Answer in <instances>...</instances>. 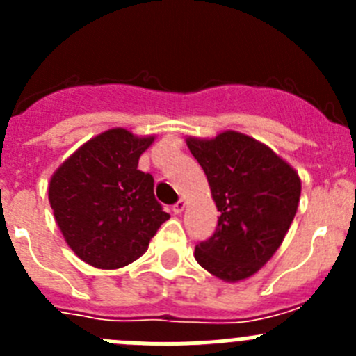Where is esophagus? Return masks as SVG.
I'll return each mask as SVG.
<instances>
[{"label":"esophagus","mask_w":356,"mask_h":356,"mask_svg":"<svg viewBox=\"0 0 356 356\" xmlns=\"http://www.w3.org/2000/svg\"><path fill=\"white\" fill-rule=\"evenodd\" d=\"M185 207H187L185 200H180V201H178V203H176L175 207H172V212H175V213H181L185 210Z\"/></svg>","instance_id":"esophagus-1"}]
</instances>
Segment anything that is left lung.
Instances as JSON below:
<instances>
[{"instance_id":"8db88e82","label":"left lung","mask_w":356,"mask_h":356,"mask_svg":"<svg viewBox=\"0 0 356 356\" xmlns=\"http://www.w3.org/2000/svg\"><path fill=\"white\" fill-rule=\"evenodd\" d=\"M221 212L216 234L200 242L194 259L216 278H250L276 253L298 212L300 175L269 146L241 131L185 139Z\"/></svg>"}]
</instances>
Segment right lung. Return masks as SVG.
Instances as JSON below:
<instances>
[{"instance_id": "right-lung-1", "label": "right lung", "mask_w": 356, "mask_h": 356, "mask_svg": "<svg viewBox=\"0 0 356 356\" xmlns=\"http://www.w3.org/2000/svg\"><path fill=\"white\" fill-rule=\"evenodd\" d=\"M155 137L110 128L81 144L51 175L53 216L85 264L119 269L135 262L169 219L153 194V176L137 169Z\"/></svg>"}]
</instances>
